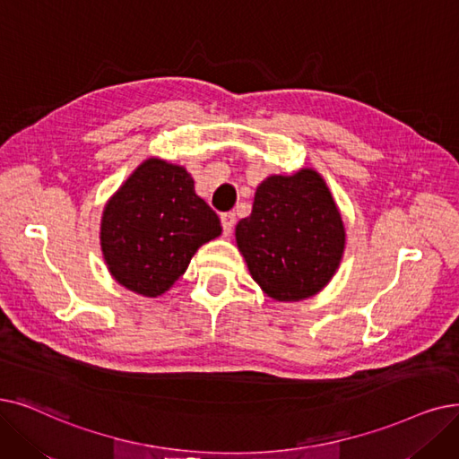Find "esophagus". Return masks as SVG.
<instances>
[{
    "label": "esophagus",
    "instance_id": "esophagus-1",
    "mask_svg": "<svg viewBox=\"0 0 459 459\" xmlns=\"http://www.w3.org/2000/svg\"><path fill=\"white\" fill-rule=\"evenodd\" d=\"M234 223H236V215H234L232 212H229V213H223V215H221V225H223V232H225V236H229V234L232 232Z\"/></svg>",
    "mask_w": 459,
    "mask_h": 459
}]
</instances>
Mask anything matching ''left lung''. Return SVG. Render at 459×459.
<instances>
[{
  "instance_id": "left-lung-1",
  "label": "left lung",
  "mask_w": 459,
  "mask_h": 459,
  "mask_svg": "<svg viewBox=\"0 0 459 459\" xmlns=\"http://www.w3.org/2000/svg\"><path fill=\"white\" fill-rule=\"evenodd\" d=\"M345 227L325 178L313 169L272 174L258 184L236 244L251 277L275 302H302L335 275Z\"/></svg>"
}]
</instances>
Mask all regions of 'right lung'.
Here are the masks:
<instances>
[{
    "label": "right lung",
    "mask_w": 459,
    "mask_h": 459,
    "mask_svg": "<svg viewBox=\"0 0 459 459\" xmlns=\"http://www.w3.org/2000/svg\"><path fill=\"white\" fill-rule=\"evenodd\" d=\"M219 234V217L195 193L187 169L150 157L107 201L99 238L116 281L157 298L186 273L198 247Z\"/></svg>",
    "instance_id": "right-lung-1"
}]
</instances>
